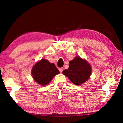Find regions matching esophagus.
<instances>
[{
	"instance_id": "obj_1",
	"label": "esophagus",
	"mask_w": 123,
	"mask_h": 123,
	"mask_svg": "<svg viewBox=\"0 0 123 123\" xmlns=\"http://www.w3.org/2000/svg\"><path fill=\"white\" fill-rule=\"evenodd\" d=\"M63 68H59V71H60V72H62V71H63Z\"/></svg>"
}]
</instances>
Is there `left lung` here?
<instances>
[{"label":"left lung","instance_id":"obj_1","mask_svg":"<svg viewBox=\"0 0 123 123\" xmlns=\"http://www.w3.org/2000/svg\"><path fill=\"white\" fill-rule=\"evenodd\" d=\"M71 81L76 85H80L89 78L91 68L88 62L79 56L69 62V68L62 72Z\"/></svg>","mask_w":123,"mask_h":123}]
</instances>
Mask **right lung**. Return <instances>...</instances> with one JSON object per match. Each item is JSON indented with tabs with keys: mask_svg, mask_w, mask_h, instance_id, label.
I'll return each instance as SVG.
<instances>
[{
	"mask_svg": "<svg viewBox=\"0 0 123 123\" xmlns=\"http://www.w3.org/2000/svg\"><path fill=\"white\" fill-rule=\"evenodd\" d=\"M59 73L54 63H50L45 59H42L33 68L32 74L36 82L44 86L49 83L55 75Z\"/></svg>",
	"mask_w": 123,
	"mask_h": 123,
	"instance_id": "right-lung-1",
	"label": "right lung"
}]
</instances>
